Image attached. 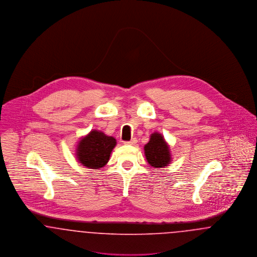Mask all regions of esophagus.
I'll use <instances>...</instances> for the list:
<instances>
[{"label":"esophagus","mask_w":257,"mask_h":257,"mask_svg":"<svg viewBox=\"0 0 257 257\" xmlns=\"http://www.w3.org/2000/svg\"><path fill=\"white\" fill-rule=\"evenodd\" d=\"M124 145H128V146H134L137 144V139H132L131 141H128V142H124L123 143Z\"/></svg>","instance_id":"1"}]
</instances>
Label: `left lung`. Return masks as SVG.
<instances>
[{"instance_id": "8db88e82", "label": "left lung", "mask_w": 257, "mask_h": 257, "mask_svg": "<svg viewBox=\"0 0 257 257\" xmlns=\"http://www.w3.org/2000/svg\"><path fill=\"white\" fill-rule=\"evenodd\" d=\"M145 154L148 164L153 168H164L171 163L170 147L159 133L150 136L149 142L145 146Z\"/></svg>"}]
</instances>
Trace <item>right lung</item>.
<instances>
[{
    "mask_svg": "<svg viewBox=\"0 0 257 257\" xmlns=\"http://www.w3.org/2000/svg\"><path fill=\"white\" fill-rule=\"evenodd\" d=\"M115 145L114 138L93 130L79 142L76 155L78 161L86 168L100 169L109 162Z\"/></svg>",
    "mask_w": 257,
    "mask_h": 257,
    "instance_id": "1",
    "label": "right lung"
}]
</instances>
